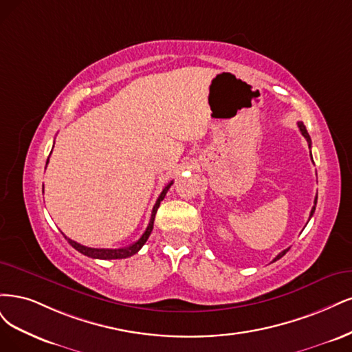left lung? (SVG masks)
Listing matches in <instances>:
<instances>
[{"label": "left lung", "instance_id": "8db88e82", "mask_svg": "<svg viewBox=\"0 0 352 352\" xmlns=\"http://www.w3.org/2000/svg\"><path fill=\"white\" fill-rule=\"evenodd\" d=\"M298 129H300V131H301V134L304 135V138H305V140H307L309 142V147H311V139H310V135H309V133H307V129H305V126H304V124L302 122H298ZM311 160H313V157H311ZM316 203H317V197L314 199V206L311 208V212H310V218L313 217V213H314V210H316ZM310 218H309V221H310ZM289 250V248H287V250H283V252H280L275 258H274V262H276V260H279L283 254H285Z\"/></svg>", "mask_w": 352, "mask_h": 352}]
</instances>
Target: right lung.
Segmentation results:
<instances>
[{"label":"right lung","instance_id":"obj_1","mask_svg":"<svg viewBox=\"0 0 352 352\" xmlns=\"http://www.w3.org/2000/svg\"><path fill=\"white\" fill-rule=\"evenodd\" d=\"M47 164H48V162H47ZM173 183H174V181H171V183L166 184L165 188L162 190V192L160 195V197H157V200H156V203H155V206H153V209H152L149 225H147L146 231L143 232V235L139 238V240L135 241V243H133L131 245L124 247V248H90V247L78 244V243L70 240V238L65 236L67 241H69L70 245L74 247L77 252H80L82 254H85V256H87V257H92V258L112 260V258H126V257H130V256L135 254V253H138V252L140 250V248L144 245V243L147 241V238H149V235H151V232H152V230H153V221H155L156 210H157V208H160L161 201L164 200V197H165V195H166V191L169 190V187L173 186Z\"/></svg>","mask_w":352,"mask_h":352}]
</instances>
